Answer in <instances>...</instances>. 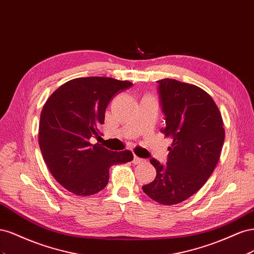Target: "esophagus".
I'll return each mask as SVG.
<instances>
[{"label":"esophagus","mask_w":254,"mask_h":254,"mask_svg":"<svg viewBox=\"0 0 254 254\" xmlns=\"http://www.w3.org/2000/svg\"><path fill=\"white\" fill-rule=\"evenodd\" d=\"M132 162H133V164H141V163L145 162V160H144V159H141V158H139V157H136V156H134Z\"/></svg>","instance_id":"34e87169"}]
</instances>
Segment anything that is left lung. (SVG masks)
Masks as SVG:
<instances>
[{
  "instance_id": "obj_1",
  "label": "left lung",
  "mask_w": 254,
  "mask_h": 254,
  "mask_svg": "<svg viewBox=\"0 0 254 254\" xmlns=\"http://www.w3.org/2000/svg\"><path fill=\"white\" fill-rule=\"evenodd\" d=\"M166 127L173 140L167 162L150 159L157 176L142 189L160 204L180 203L200 190L220 158L225 141L224 121L213 98L195 84L165 78L158 81Z\"/></svg>"
}]
</instances>
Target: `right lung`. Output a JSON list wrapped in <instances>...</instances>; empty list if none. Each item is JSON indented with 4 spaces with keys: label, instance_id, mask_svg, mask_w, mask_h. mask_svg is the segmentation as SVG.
Listing matches in <instances>:
<instances>
[{
    "label": "right lung",
    "instance_id": "right-lung-1",
    "mask_svg": "<svg viewBox=\"0 0 254 254\" xmlns=\"http://www.w3.org/2000/svg\"><path fill=\"white\" fill-rule=\"evenodd\" d=\"M132 82L110 77L68 80L52 93L40 115L39 145L56 181L77 196H90L108 184L109 168L133 160L130 150L111 151L91 144L101 133L110 99Z\"/></svg>",
    "mask_w": 254,
    "mask_h": 254
}]
</instances>
